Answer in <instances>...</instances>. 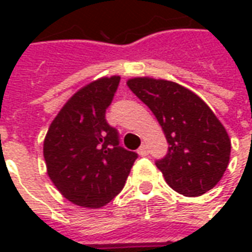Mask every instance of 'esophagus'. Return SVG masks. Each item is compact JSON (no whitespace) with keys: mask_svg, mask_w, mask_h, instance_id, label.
I'll return each instance as SVG.
<instances>
[{"mask_svg":"<svg viewBox=\"0 0 252 252\" xmlns=\"http://www.w3.org/2000/svg\"><path fill=\"white\" fill-rule=\"evenodd\" d=\"M137 154H139L140 157H146V155H148V147H147V146H146V144L140 146V148L137 150Z\"/></svg>","mask_w":252,"mask_h":252,"instance_id":"obj_1","label":"esophagus"}]
</instances>
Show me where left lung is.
Returning <instances> with one entry per match:
<instances>
[{"label":"left lung","instance_id":"left-lung-1","mask_svg":"<svg viewBox=\"0 0 252 252\" xmlns=\"http://www.w3.org/2000/svg\"><path fill=\"white\" fill-rule=\"evenodd\" d=\"M126 85L151 109L169 143L166 157L155 162L167 185L186 197L215 188L227 170L231 140L211 108L171 81L140 77Z\"/></svg>","mask_w":252,"mask_h":252}]
</instances>
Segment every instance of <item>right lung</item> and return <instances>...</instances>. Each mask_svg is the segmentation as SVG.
<instances>
[{"label":"right lung","instance_id":"right-lung-1","mask_svg":"<svg viewBox=\"0 0 252 252\" xmlns=\"http://www.w3.org/2000/svg\"><path fill=\"white\" fill-rule=\"evenodd\" d=\"M120 77L99 78L78 90L48 128L43 154L47 173L64 198L83 208H101L120 193L136 153L120 146L105 119Z\"/></svg>","mask_w":252,"mask_h":252}]
</instances>
